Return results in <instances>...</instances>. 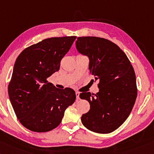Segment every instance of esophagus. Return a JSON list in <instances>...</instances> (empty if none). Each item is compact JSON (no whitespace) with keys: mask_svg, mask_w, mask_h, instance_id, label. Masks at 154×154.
Listing matches in <instances>:
<instances>
[{"mask_svg":"<svg viewBox=\"0 0 154 154\" xmlns=\"http://www.w3.org/2000/svg\"><path fill=\"white\" fill-rule=\"evenodd\" d=\"M75 95H76V98H77V99H80V97H79V96H80V93L79 92H75Z\"/></svg>","mask_w":154,"mask_h":154,"instance_id":"1","label":"esophagus"}]
</instances>
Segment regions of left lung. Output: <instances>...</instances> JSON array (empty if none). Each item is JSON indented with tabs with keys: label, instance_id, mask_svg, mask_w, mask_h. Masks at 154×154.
<instances>
[{
	"label": "left lung",
	"instance_id": "1",
	"mask_svg": "<svg viewBox=\"0 0 154 154\" xmlns=\"http://www.w3.org/2000/svg\"><path fill=\"white\" fill-rule=\"evenodd\" d=\"M79 53L89 59L88 69L98 80L99 92L80 94L90 109L82 114V125L97 133H110L127 119L137 96L136 76L126 54L109 40L95 36L77 38Z\"/></svg>",
	"mask_w": 154,
	"mask_h": 154
}]
</instances>
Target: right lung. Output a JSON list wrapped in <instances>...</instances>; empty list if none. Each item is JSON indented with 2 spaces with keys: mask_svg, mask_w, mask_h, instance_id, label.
Masks as SVG:
<instances>
[{
  "mask_svg": "<svg viewBox=\"0 0 154 154\" xmlns=\"http://www.w3.org/2000/svg\"><path fill=\"white\" fill-rule=\"evenodd\" d=\"M75 38L45 39L25 48L16 59L8 93L18 120L29 130L44 133L55 128L74 103V90L59 89L47 79L59 71L61 59Z\"/></svg>",
  "mask_w": 154,
  "mask_h": 154,
  "instance_id": "add662e5",
  "label": "right lung"
}]
</instances>
